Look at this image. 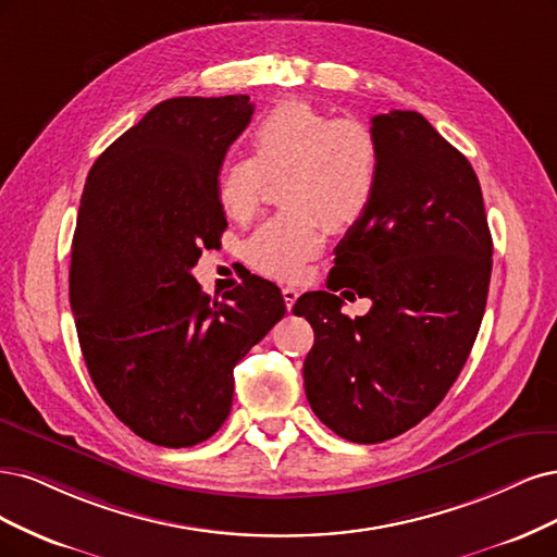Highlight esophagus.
<instances>
[{"mask_svg":"<svg viewBox=\"0 0 557 557\" xmlns=\"http://www.w3.org/2000/svg\"><path fill=\"white\" fill-rule=\"evenodd\" d=\"M298 296H300V292L296 289V286H282V298H284L286 310L294 308V302L298 300Z\"/></svg>","mask_w":557,"mask_h":557,"instance_id":"esophagus-1","label":"esophagus"}]
</instances>
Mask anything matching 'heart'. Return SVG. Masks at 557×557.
Segmentation results:
<instances>
[{"label":"heart","mask_w":557,"mask_h":557,"mask_svg":"<svg viewBox=\"0 0 557 557\" xmlns=\"http://www.w3.org/2000/svg\"><path fill=\"white\" fill-rule=\"evenodd\" d=\"M252 159L238 157L218 177L226 218L249 222L261 208L265 177L280 181L286 206L245 243V259L257 273L296 280L324 247L326 228L343 231L368 210L380 146L368 124L331 117L317 106L289 99L268 111L249 132Z\"/></svg>","instance_id":"b5f03b06"}]
</instances>
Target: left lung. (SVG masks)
Wrapping results in <instances>:
<instances>
[{
	"instance_id": "obj_1",
	"label": "left lung",
	"mask_w": 557,
	"mask_h": 557,
	"mask_svg": "<svg viewBox=\"0 0 557 557\" xmlns=\"http://www.w3.org/2000/svg\"><path fill=\"white\" fill-rule=\"evenodd\" d=\"M380 173L368 210L335 247L331 292L302 294L314 329L305 396L356 444L403 435L458 380L486 310L493 238L472 164L417 111L372 117ZM370 297L349 320L332 292Z\"/></svg>"
}]
</instances>
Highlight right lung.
<instances>
[{"mask_svg": "<svg viewBox=\"0 0 557 557\" xmlns=\"http://www.w3.org/2000/svg\"><path fill=\"white\" fill-rule=\"evenodd\" d=\"M252 113L247 95L161 101L101 152L83 189L69 298L85 366L113 414L157 446L218 433L233 368L286 312L263 277L218 300L191 275L226 228L218 177Z\"/></svg>", "mask_w": 557, "mask_h": 557, "instance_id": "obj_1", "label": "right lung"}]
</instances>
